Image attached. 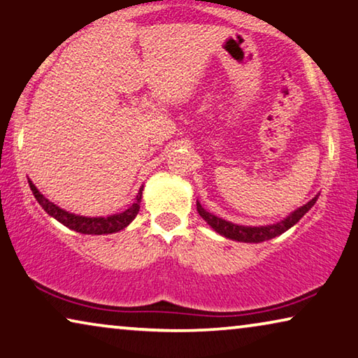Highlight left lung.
<instances>
[{"mask_svg": "<svg viewBox=\"0 0 358 358\" xmlns=\"http://www.w3.org/2000/svg\"><path fill=\"white\" fill-rule=\"evenodd\" d=\"M318 196L320 193L315 197H312L307 204L297 207L294 212H291L289 215H286L282 220L271 223V225H264V227L238 225V223L228 222L225 218H220L213 215L210 212H207L204 207L201 206L199 201H196V206H197V212H199V215L207 222V225H210L213 230H215L218 234H222V236L233 239V241H239V243H264V241H268L271 238L280 236V234L289 230L291 227H294L296 223L301 220V218L306 215L313 206H315Z\"/></svg>", "mask_w": 358, "mask_h": 358, "instance_id": "1", "label": "left lung"}]
</instances>
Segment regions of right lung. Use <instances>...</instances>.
Returning <instances> with one entry per match:
<instances>
[{
	"label": "right lung",
	"mask_w": 358,
	"mask_h": 358,
	"mask_svg": "<svg viewBox=\"0 0 358 358\" xmlns=\"http://www.w3.org/2000/svg\"><path fill=\"white\" fill-rule=\"evenodd\" d=\"M29 185H30L31 193L35 196V199L38 201V204L45 209L48 215L56 218V220L62 223L64 227L71 228V230L82 234H110V233L124 230V228H127L133 220H135L138 212H140L143 188H145V186H141L135 197V201H133L131 204L128 206V209H125L124 212L114 213V215H108V217H85V215H77V213L64 210L59 206H56L55 202L46 199V197L40 193L38 188L31 183L30 178H29Z\"/></svg>",
	"instance_id": "right-lung-1"
}]
</instances>
